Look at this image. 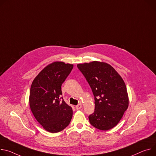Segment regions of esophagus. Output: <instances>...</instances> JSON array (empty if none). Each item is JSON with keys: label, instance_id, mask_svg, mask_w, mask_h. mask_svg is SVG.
<instances>
[{"label": "esophagus", "instance_id": "obj_1", "mask_svg": "<svg viewBox=\"0 0 156 156\" xmlns=\"http://www.w3.org/2000/svg\"><path fill=\"white\" fill-rule=\"evenodd\" d=\"M82 107V105H81V104H78V105H76V109H81V108Z\"/></svg>", "mask_w": 156, "mask_h": 156}]
</instances>
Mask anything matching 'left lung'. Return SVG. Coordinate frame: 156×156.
Listing matches in <instances>:
<instances>
[{"label": "left lung", "mask_w": 156, "mask_h": 156, "mask_svg": "<svg viewBox=\"0 0 156 156\" xmlns=\"http://www.w3.org/2000/svg\"><path fill=\"white\" fill-rule=\"evenodd\" d=\"M94 96V111L88 117L96 128L107 131L116 126L128 108L129 98L126 84L110 65L94 61L78 64Z\"/></svg>", "instance_id": "1"}]
</instances>
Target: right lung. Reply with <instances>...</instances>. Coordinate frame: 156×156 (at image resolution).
<instances>
[{"instance_id": "add662e5", "label": "right lung", "mask_w": 156, "mask_h": 156, "mask_svg": "<svg viewBox=\"0 0 156 156\" xmlns=\"http://www.w3.org/2000/svg\"><path fill=\"white\" fill-rule=\"evenodd\" d=\"M73 68L72 64L53 62L42 69L32 83L29 96L31 111L37 121L50 133L63 130L72 118V107L60 96L62 84Z\"/></svg>"}]
</instances>
